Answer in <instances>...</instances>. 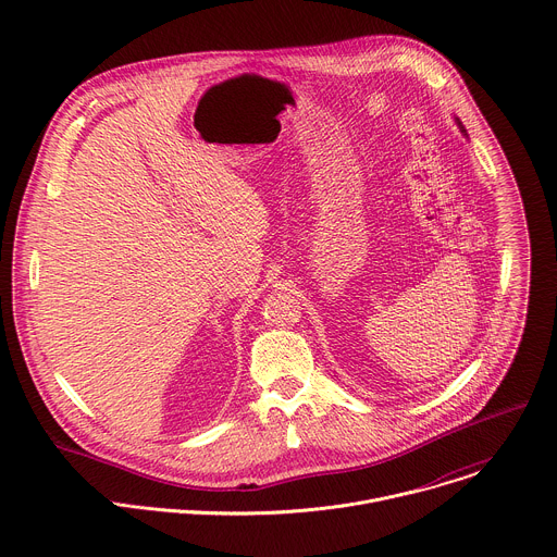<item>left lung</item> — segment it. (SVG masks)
I'll return each instance as SVG.
<instances>
[{
	"instance_id": "left-lung-1",
	"label": "left lung",
	"mask_w": 557,
	"mask_h": 557,
	"mask_svg": "<svg viewBox=\"0 0 557 557\" xmlns=\"http://www.w3.org/2000/svg\"><path fill=\"white\" fill-rule=\"evenodd\" d=\"M455 124H457V128H459V133H461V135H463V137H466V139H468V135H466V128H463V126H461V122H459V120H457V117H455Z\"/></svg>"
}]
</instances>
